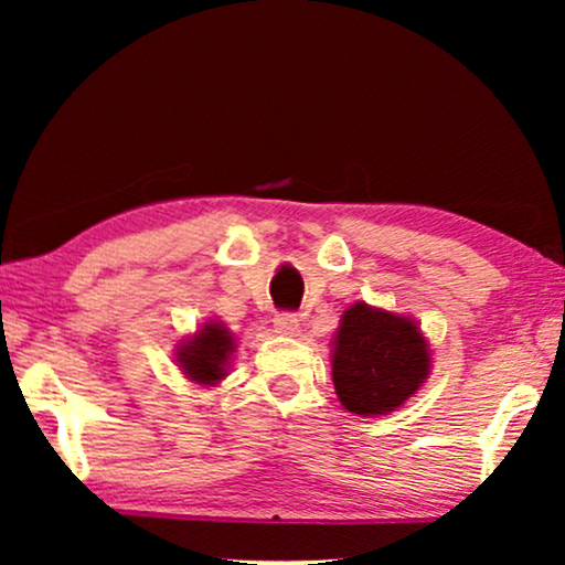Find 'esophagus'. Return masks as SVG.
I'll use <instances>...</instances> for the list:
<instances>
[{"instance_id": "esophagus-1", "label": "esophagus", "mask_w": 565, "mask_h": 565, "mask_svg": "<svg viewBox=\"0 0 565 565\" xmlns=\"http://www.w3.org/2000/svg\"><path fill=\"white\" fill-rule=\"evenodd\" d=\"M298 329H300V323H298V319H296V313H277L275 316V331L277 334H282V337H296L298 334Z\"/></svg>"}]
</instances>
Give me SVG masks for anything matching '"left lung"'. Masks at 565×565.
Listing matches in <instances>:
<instances>
[{
  "label": "left lung",
  "instance_id": "1",
  "mask_svg": "<svg viewBox=\"0 0 565 565\" xmlns=\"http://www.w3.org/2000/svg\"><path fill=\"white\" fill-rule=\"evenodd\" d=\"M429 375V347L406 316L354 303L344 311L331 352V377L347 412H396Z\"/></svg>",
  "mask_w": 565,
  "mask_h": 565
}]
</instances>
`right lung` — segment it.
<instances>
[{
    "label": "right lung",
    "mask_w": 565,
    "mask_h": 565,
    "mask_svg": "<svg viewBox=\"0 0 565 565\" xmlns=\"http://www.w3.org/2000/svg\"><path fill=\"white\" fill-rule=\"evenodd\" d=\"M234 350L236 344L231 331L218 321H207L203 329H198L195 337L177 347V362L190 381L215 385L226 377L228 358Z\"/></svg>",
    "instance_id": "obj_1"
}]
</instances>
